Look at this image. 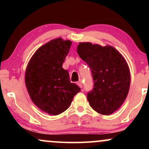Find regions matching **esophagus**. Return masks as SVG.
Segmentation results:
<instances>
[{"label": "esophagus", "mask_w": 149, "mask_h": 149, "mask_svg": "<svg viewBox=\"0 0 149 149\" xmlns=\"http://www.w3.org/2000/svg\"><path fill=\"white\" fill-rule=\"evenodd\" d=\"M76 84L78 85V86H79L80 88H83V83H82V82H81V81H78V82H77Z\"/></svg>", "instance_id": "1"}]
</instances>
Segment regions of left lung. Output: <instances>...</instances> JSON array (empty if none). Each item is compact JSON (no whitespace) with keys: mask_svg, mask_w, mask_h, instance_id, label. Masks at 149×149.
Wrapping results in <instances>:
<instances>
[{"mask_svg":"<svg viewBox=\"0 0 149 149\" xmlns=\"http://www.w3.org/2000/svg\"><path fill=\"white\" fill-rule=\"evenodd\" d=\"M77 52L92 71L94 88L87 95L90 107L99 113L110 115L129 92L130 73L125 59L114 47L91 42H80Z\"/></svg>","mask_w":149,"mask_h":149,"instance_id":"left-lung-1","label":"left lung"}]
</instances>
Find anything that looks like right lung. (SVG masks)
<instances>
[{
	"mask_svg": "<svg viewBox=\"0 0 149 149\" xmlns=\"http://www.w3.org/2000/svg\"><path fill=\"white\" fill-rule=\"evenodd\" d=\"M71 42L61 38L52 40L38 48L26 70L25 83L31 99L42 111L58 115L71 105L80 91L71 83L69 72L62 68Z\"/></svg>",
	"mask_w": 149,
	"mask_h": 149,
	"instance_id": "right-lung-1",
	"label": "right lung"
}]
</instances>
